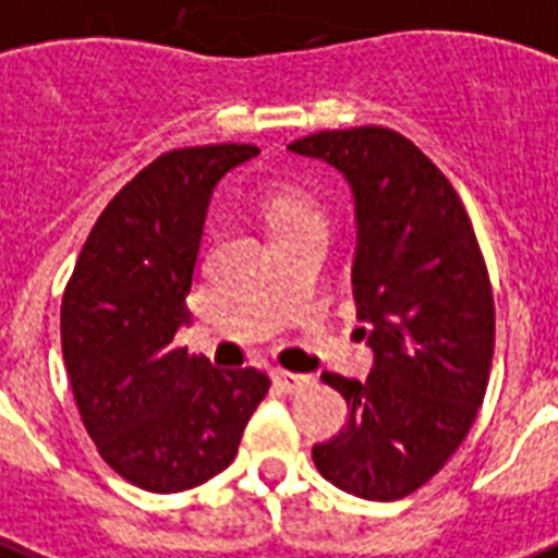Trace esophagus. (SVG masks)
I'll return each mask as SVG.
<instances>
[{"instance_id":"34e87169","label":"esophagus","mask_w":558,"mask_h":558,"mask_svg":"<svg viewBox=\"0 0 558 558\" xmlns=\"http://www.w3.org/2000/svg\"><path fill=\"white\" fill-rule=\"evenodd\" d=\"M308 375H296V373H284V369H276L274 373V387L279 392H302L305 387H311Z\"/></svg>"}]
</instances>
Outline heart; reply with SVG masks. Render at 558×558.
<instances>
[{
    "label": "heart",
    "mask_w": 558,
    "mask_h": 558,
    "mask_svg": "<svg viewBox=\"0 0 558 558\" xmlns=\"http://www.w3.org/2000/svg\"><path fill=\"white\" fill-rule=\"evenodd\" d=\"M258 215L265 220L274 244L305 239V235H326L328 230L326 206L300 185H276L262 194Z\"/></svg>",
    "instance_id": "1"
}]
</instances>
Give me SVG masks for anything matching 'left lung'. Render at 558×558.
I'll use <instances>...</instances> for the list:
<instances>
[{
	"mask_svg": "<svg viewBox=\"0 0 558 558\" xmlns=\"http://www.w3.org/2000/svg\"><path fill=\"white\" fill-rule=\"evenodd\" d=\"M288 148L326 159L355 192L352 265L357 328L375 352L366 381L323 375L349 422L314 445L338 489L399 500L425 486L463 445L495 355L489 270L451 180L390 128L319 131Z\"/></svg>",
	"mask_w": 558,
	"mask_h": 558,
	"instance_id": "left-lung-1",
	"label": "left lung"
}]
</instances>
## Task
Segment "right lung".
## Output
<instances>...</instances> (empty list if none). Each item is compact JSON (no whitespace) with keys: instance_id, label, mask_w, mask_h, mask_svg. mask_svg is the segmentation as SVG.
<instances>
[{"instance_id":"right-lung-1","label":"right lung","mask_w":558,"mask_h":558,"mask_svg":"<svg viewBox=\"0 0 558 558\" xmlns=\"http://www.w3.org/2000/svg\"><path fill=\"white\" fill-rule=\"evenodd\" d=\"M256 145L159 154L104 206L60 302V343L86 434L101 460L148 492H185L239 454L270 378L220 373L174 347L189 319L211 189Z\"/></svg>"}]
</instances>
